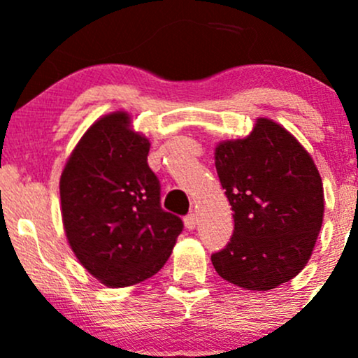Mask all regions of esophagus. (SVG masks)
Returning a JSON list of instances; mask_svg holds the SVG:
<instances>
[{
  "mask_svg": "<svg viewBox=\"0 0 358 358\" xmlns=\"http://www.w3.org/2000/svg\"><path fill=\"white\" fill-rule=\"evenodd\" d=\"M185 225H187V229H195L196 227V215L195 213H188L187 217H185Z\"/></svg>",
  "mask_w": 358,
  "mask_h": 358,
  "instance_id": "1",
  "label": "esophagus"
}]
</instances>
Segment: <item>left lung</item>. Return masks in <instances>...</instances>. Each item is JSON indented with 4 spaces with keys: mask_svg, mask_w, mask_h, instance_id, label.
<instances>
[{
    "mask_svg": "<svg viewBox=\"0 0 358 358\" xmlns=\"http://www.w3.org/2000/svg\"><path fill=\"white\" fill-rule=\"evenodd\" d=\"M234 234L212 254L220 278L252 291L287 282L306 266L323 222V183L308 151L271 119L215 148Z\"/></svg>",
    "mask_w": 358,
    "mask_h": 358,
    "instance_id": "1",
    "label": "left lung"
}]
</instances>
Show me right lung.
<instances>
[{
  "instance_id": "1",
  "label": "right lung",
  "mask_w": 358,
  "mask_h": 358,
  "mask_svg": "<svg viewBox=\"0 0 358 358\" xmlns=\"http://www.w3.org/2000/svg\"><path fill=\"white\" fill-rule=\"evenodd\" d=\"M150 141L114 113L89 127L60 178L62 220L77 259L106 286L145 281L165 266L183 231L162 208V187L148 165Z\"/></svg>"
}]
</instances>
